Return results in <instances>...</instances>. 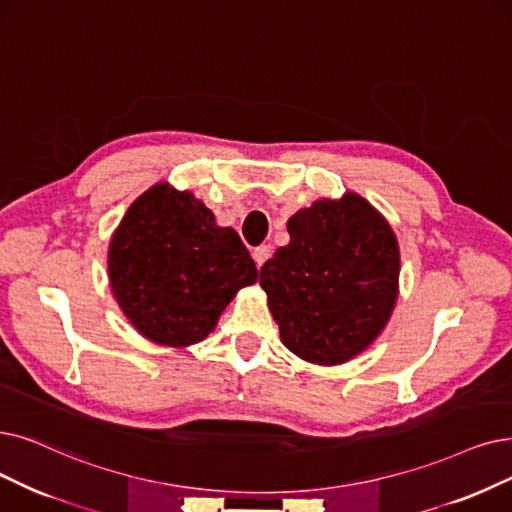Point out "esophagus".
I'll use <instances>...</instances> for the list:
<instances>
[{
	"label": "esophagus",
	"mask_w": 512,
	"mask_h": 512,
	"mask_svg": "<svg viewBox=\"0 0 512 512\" xmlns=\"http://www.w3.org/2000/svg\"><path fill=\"white\" fill-rule=\"evenodd\" d=\"M271 252H273V248L271 245H258V248L252 252V256H254V262H256V267L260 269L264 262L269 260V256H271Z\"/></svg>",
	"instance_id": "34e87169"
}]
</instances>
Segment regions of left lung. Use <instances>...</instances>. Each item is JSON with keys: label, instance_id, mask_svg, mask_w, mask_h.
<instances>
[{"label": "left lung", "instance_id": "1", "mask_svg": "<svg viewBox=\"0 0 512 512\" xmlns=\"http://www.w3.org/2000/svg\"><path fill=\"white\" fill-rule=\"evenodd\" d=\"M290 243L262 264L279 336L300 359L338 365L370 346L399 292V245L357 193L319 199L288 220Z\"/></svg>", "mask_w": 512, "mask_h": 512}]
</instances>
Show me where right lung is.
Segmentation results:
<instances>
[{
	"label": "right lung",
	"instance_id": "right-lung-1",
	"mask_svg": "<svg viewBox=\"0 0 512 512\" xmlns=\"http://www.w3.org/2000/svg\"><path fill=\"white\" fill-rule=\"evenodd\" d=\"M256 277L239 235L168 182L132 203L109 243V281L121 311L142 336L174 349L206 338Z\"/></svg>",
	"mask_w": 512,
	"mask_h": 512
}]
</instances>
